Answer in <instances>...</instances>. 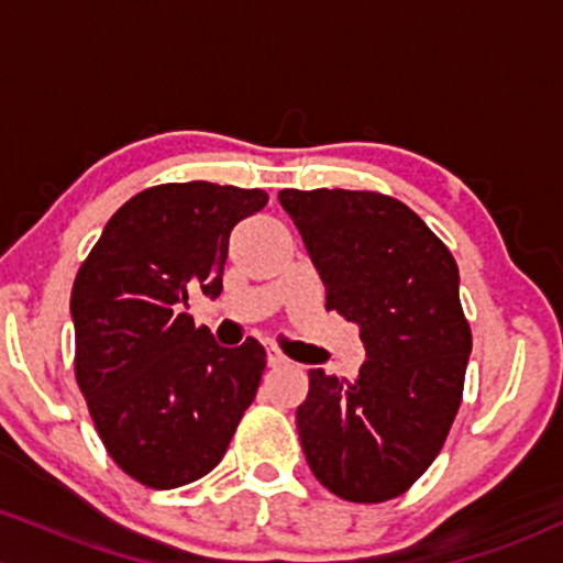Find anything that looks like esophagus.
Here are the masks:
<instances>
[{"mask_svg": "<svg viewBox=\"0 0 563 563\" xmlns=\"http://www.w3.org/2000/svg\"><path fill=\"white\" fill-rule=\"evenodd\" d=\"M286 363H288V357L280 352V349L267 346V365L269 367H280V365H286Z\"/></svg>", "mask_w": 563, "mask_h": 563, "instance_id": "34e87169", "label": "esophagus"}]
</instances>
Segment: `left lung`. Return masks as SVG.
Masks as SVG:
<instances>
[{
	"label": "left lung",
	"mask_w": 563,
	"mask_h": 563,
	"mask_svg": "<svg viewBox=\"0 0 563 563\" xmlns=\"http://www.w3.org/2000/svg\"><path fill=\"white\" fill-rule=\"evenodd\" d=\"M325 286V309L354 322L365 363L354 380L309 371L296 410L322 487L352 503L402 495L442 450L461 407L471 331L461 275L416 211L367 190H280Z\"/></svg>",
	"instance_id": "1"
}]
</instances>
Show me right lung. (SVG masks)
I'll return each instance as SVG.
<instances>
[{
  "mask_svg": "<svg viewBox=\"0 0 563 563\" xmlns=\"http://www.w3.org/2000/svg\"><path fill=\"white\" fill-rule=\"evenodd\" d=\"M264 206L260 187H147L108 219L76 275V380L108 455L145 487L209 474L254 402L264 346H219L185 309L198 290L222 294L230 232Z\"/></svg>",
  "mask_w": 563,
  "mask_h": 563,
  "instance_id": "add662e5",
  "label": "right lung"
}]
</instances>
